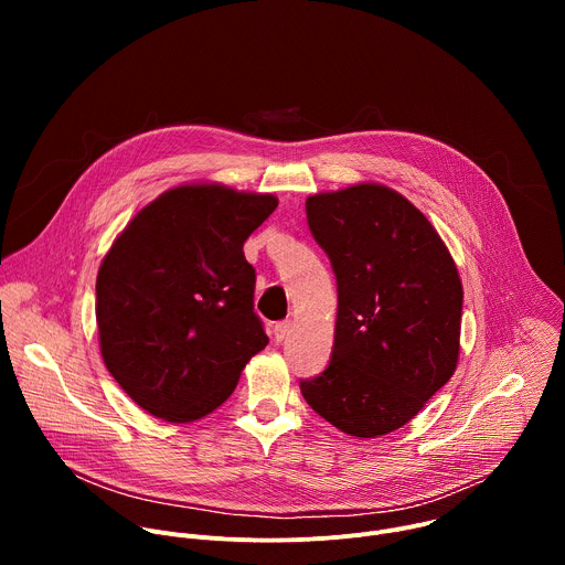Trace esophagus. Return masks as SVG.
<instances>
[{
	"label": "esophagus",
	"mask_w": 565,
	"mask_h": 565,
	"mask_svg": "<svg viewBox=\"0 0 565 565\" xmlns=\"http://www.w3.org/2000/svg\"><path fill=\"white\" fill-rule=\"evenodd\" d=\"M290 329H292V321H279V324H275V329H273L275 342H284L288 338Z\"/></svg>",
	"instance_id": "obj_1"
}]
</instances>
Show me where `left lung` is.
I'll return each mask as SVG.
<instances>
[{"mask_svg": "<svg viewBox=\"0 0 565 565\" xmlns=\"http://www.w3.org/2000/svg\"><path fill=\"white\" fill-rule=\"evenodd\" d=\"M306 216L338 279V321L331 362L301 395L349 436L391 434L456 371V264L427 216L377 183L308 196Z\"/></svg>", "mask_w": 565, "mask_h": 565, "instance_id": "left-lung-1", "label": "left lung"}]
</instances>
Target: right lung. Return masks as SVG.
<instances>
[{"instance_id":"obj_1","label":"right lung","mask_w":565,"mask_h":565,"mask_svg":"<svg viewBox=\"0 0 565 565\" xmlns=\"http://www.w3.org/2000/svg\"><path fill=\"white\" fill-rule=\"evenodd\" d=\"M277 203L216 183L181 185L114 241L96 281L100 353L147 414L168 423L212 414L266 349L244 244Z\"/></svg>"}]
</instances>
